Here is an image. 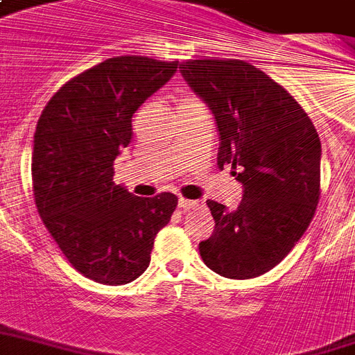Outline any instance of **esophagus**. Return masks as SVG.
I'll list each match as a JSON object with an SVG mask.
<instances>
[{"instance_id":"34e87169","label":"esophagus","mask_w":355,"mask_h":355,"mask_svg":"<svg viewBox=\"0 0 355 355\" xmlns=\"http://www.w3.org/2000/svg\"><path fill=\"white\" fill-rule=\"evenodd\" d=\"M178 207L182 208V210H186V212H189V210H196V208H199V201H189V199L180 197V199H178Z\"/></svg>"}]
</instances>
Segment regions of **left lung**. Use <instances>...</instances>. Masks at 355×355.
Here are the masks:
<instances>
[{
	"label": "left lung",
	"instance_id": "obj_1",
	"mask_svg": "<svg viewBox=\"0 0 355 355\" xmlns=\"http://www.w3.org/2000/svg\"><path fill=\"white\" fill-rule=\"evenodd\" d=\"M184 80L216 117L218 167L232 166L243 196L236 210L207 201L216 221L199 243L202 262L229 279L277 266L304 236L320 199V137L279 83L238 59L180 64Z\"/></svg>",
	"mask_w": 355,
	"mask_h": 355
}]
</instances>
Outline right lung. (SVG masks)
Wrapping results in <instances>:
<instances>
[{
    "mask_svg": "<svg viewBox=\"0 0 355 355\" xmlns=\"http://www.w3.org/2000/svg\"><path fill=\"white\" fill-rule=\"evenodd\" d=\"M178 61L123 55L67 81L42 110L31 177L42 223L72 266L102 285H126L148 268L154 238L177 196L135 197L113 182L132 117L166 85Z\"/></svg>",
    "mask_w": 355,
    "mask_h": 355,
    "instance_id": "right-lung-1",
    "label": "right lung"
}]
</instances>
